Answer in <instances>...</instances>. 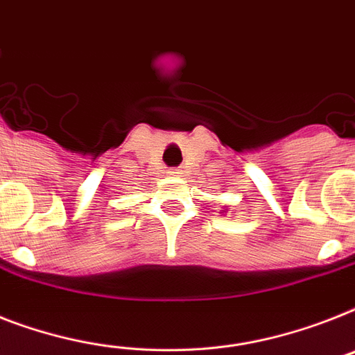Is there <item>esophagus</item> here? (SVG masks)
Instances as JSON below:
<instances>
[{
  "label": "esophagus",
  "instance_id": "obj_1",
  "mask_svg": "<svg viewBox=\"0 0 355 355\" xmlns=\"http://www.w3.org/2000/svg\"><path fill=\"white\" fill-rule=\"evenodd\" d=\"M169 175H173V177H180V171H178V169H171Z\"/></svg>",
  "mask_w": 355,
  "mask_h": 355
}]
</instances>
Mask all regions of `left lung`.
<instances>
[{
	"instance_id": "1",
	"label": "left lung",
	"mask_w": 355,
	"mask_h": 355,
	"mask_svg": "<svg viewBox=\"0 0 355 355\" xmlns=\"http://www.w3.org/2000/svg\"><path fill=\"white\" fill-rule=\"evenodd\" d=\"M220 213H224V209H220Z\"/></svg>"
}]
</instances>
